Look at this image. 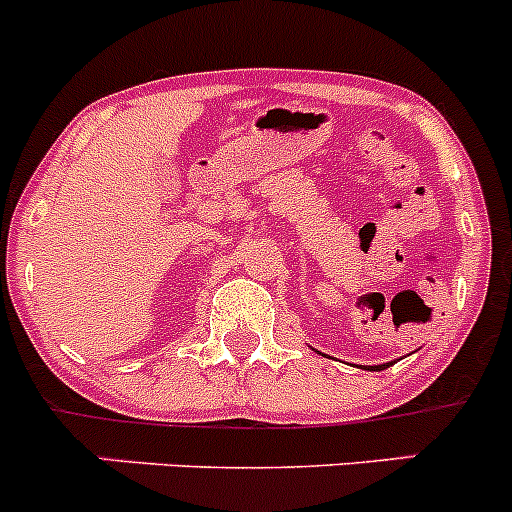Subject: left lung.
<instances>
[{
	"instance_id": "1",
	"label": "left lung",
	"mask_w": 512,
	"mask_h": 512,
	"mask_svg": "<svg viewBox=\"0 0 512 512\" xmlns=\"http://www.w3.org/2000/svg\"><path fill=\"white\" fill-rule=\"evenodd\" d=\"M389 364H377V367H372V369H387Z\"/></svg>"
}]
</instances>
